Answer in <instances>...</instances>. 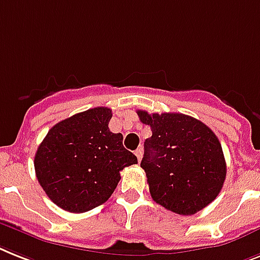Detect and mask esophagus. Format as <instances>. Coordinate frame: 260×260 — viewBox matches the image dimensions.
Returning a JSON list of instances; mask_svg holds the SVG:
<instances>
[{"label":"esophagus","mask_w":260,"mask_h":260,"mask_svg":"<svg viewBox=\"0 0 260 260\" xmlns=\"http://www.w3.org/2000/svg\"><path fill=\"white\" fill-rule=\"evenodd\" d=\"M135 155H136L137 160H139V163L141 161V157H143V149L141 148H137L136 151H135Z\"/></svg>","instance_id":"obj_1"}]
</instances>
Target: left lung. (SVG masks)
<instances>
[{
    "label": "left lung",
    "instance_id": "1",
    "mask_svg": "<svg viewBox=\"0 0 260 260\" xmlns=\"http://www.w3.org/2000/svg\"><path fill=\"white\" fill-rule=\"evenodd\" d=\"M137 115L152 131L140 164L152 199L179 215H193L214 202L227 172L218 136L183 113Z\"/></svg>",
    "mask_w": 260,
    "mask_h": 260
}]
</instances>
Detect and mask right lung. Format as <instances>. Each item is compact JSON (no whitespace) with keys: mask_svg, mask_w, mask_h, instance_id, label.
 <instances>
[{"mask_svg":"<svg viewBox=\"0 0 260 260\" xmlns=\"http://www.w3.org/2000/svg\"><path fill=\"white\" fill-rule=\"evenodd\" d=\"M112 111L97 107L52 126L35 156L36 176L54 204L81 214L111 198L120 172L137 157L108 128Z\"/></svg>","mask_w":260,"mask_h":260,"instance_id":"obj_1","label":"right lung"}]
</instances>
